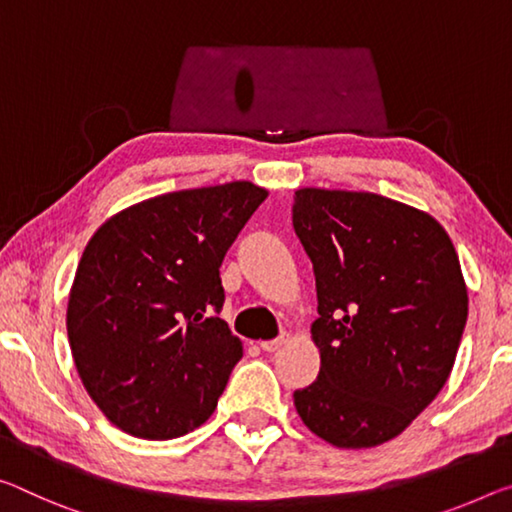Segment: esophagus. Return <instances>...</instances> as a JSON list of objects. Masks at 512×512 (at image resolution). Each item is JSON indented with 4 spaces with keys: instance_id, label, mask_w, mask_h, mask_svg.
I'll list each match as a JSON object with an SVG mask.
<instances>
[{
    "instance_id": "esophagus-1",
    "label": "esophagus",
    "mask_w": 512,
    "mask_h": 512,
    "mask_svg": "<svg viewBox=\"0 0 512 512\" xmlns=\"http://www.w3.org/2000/svg\"><path fill=\"white\" fill-rule=\"evenodd\" d=\"M285 344H287V335H280V337H275V339H264V342H259V346H262V351H266V353L278 351V348H282Z\"/></svg>"
}]
</instances>
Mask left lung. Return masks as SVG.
<instances>
[{
    "label": "left lung",
    "instance_id": "obj_1",
    "mask_svg": "<svg viewBox=\"0 0 512 512\" xmlns=\"http://www.w3.org/2000/svg\"><path fill=\"white\" fill-rule=\"evenodd\" d=\"M296 237L312 259L321 371L296 389L300 419L339 449L392 440L456 362L467 287L444 227L376 193L300 189Z\"/></svg>",
    "mask_w": 512,
    "mask_h": 512
}]
</instances>
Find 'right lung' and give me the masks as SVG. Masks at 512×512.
<instances>
[{
	"label": "right lung",
	"instance_id": "1",
	"mask_svg": "<svg viewBox=\"0 0 512 512\" xmlns=\"http://www.w3.org/2000/svg\"><path fill=\"white\" fill-rule=\"evenodd\" d=\"M266 191L250 182L175 191L109 218L81 255L68 339L111 424L173 440L212 417L243 346L221 319V264Z\"/></svg>",
	"mask_w": 512,
	"mask_h": 512
}]
</instances>
